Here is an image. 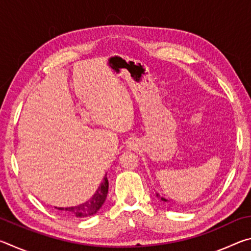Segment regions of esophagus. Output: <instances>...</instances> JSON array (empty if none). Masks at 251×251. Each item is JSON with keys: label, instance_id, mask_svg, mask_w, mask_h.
I'll return each instance as SVG.
<instances>
[{"label": "esophagus", "instance_id": "34e87169", "mask_svg": "<svg viewBox=\"0 0 251 251\" xmlns=\"http://www.w3.org/2000/svg\"><path fill=\"white\" fill-rule=\"evenodd\" d=\"M138 147V144L136 143L134 139H131V141H129V142H127V148H128V150H130V151H135L136 148Z\"/></svg>", "mask_w": 251, "mask_h": 251}]
</instances>
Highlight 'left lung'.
<instances>
[{
	"instance_id": "left-lung-1",
	"label": "left lung",
	"mask_w": 251,
	"mask_h": 251,
	"mask_svg": "<svg viewBox=\"0 0 251 251\" xmlns=\"http://www.w3.org/2000/svg\"><path fill=\"white\" fill-rule=\"evenodd\" d=\"M156 197H157V198H159V199H160V201H164V202H167V201H167V199H166V198H164V197H161V196H160V195H159V194H158V193H156Z\"/></svg>"
}]
</instances>
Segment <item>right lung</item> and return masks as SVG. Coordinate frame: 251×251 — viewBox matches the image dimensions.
Instances as JSON below:
<instances>
[{"label": "right lung", "instance_id": "add662e5", "mask_svg": "<svg viewBox=\"0 0 251 251\" xmlns=\"http://www.w3.org/2000/svg\"><path fill=\"white\" fill-rule=\"evenodd\" d=\"M108 194V179H107V174H105L103 178V181L100 182L99 188L93 195L91 199H88L87 201L83 203H79L77 206L73 207H55L58 210H64L67 215L74 216L77 218H85L90 217V216L95 215L97 211L100 209V207L104 205Z\"/></svg>", "mask_w": 251, "mask_h": 251}]
</instances>
